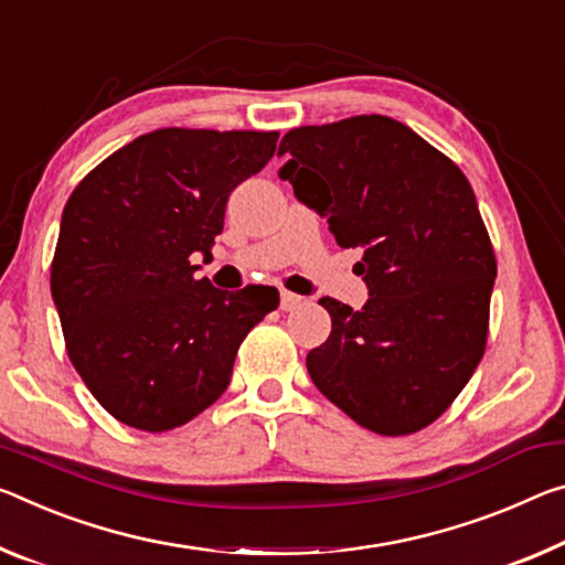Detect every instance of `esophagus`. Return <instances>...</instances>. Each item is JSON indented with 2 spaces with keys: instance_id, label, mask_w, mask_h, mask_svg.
Masks as SVG:
<instances>
[{
  "instance_id": "1",
  "label": "esophagus",
  "mask_w": 565,
  "mask_h": 565,
  "mask_svg": "<svg viewBox=\"0 0 565 565\" xmlns=\"http://www.w3.org/2000/svg\"><path fill=\"white\" fill-rule=\"evenodd\" d=\"M301 303H303V299L299 297V294L281 291V299H279V307H281V311H294V309H299Z\"/></svg>"
}]
</instances>
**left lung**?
I'll return each mask as SVG.
<instances>
[{
    "label": "left lung",
    "mask_w": 565,
    "mask_h": 565,
    "mask_svg": "<svg viewBox=\"0 0 565 565\" xmlns=\"http://www.w3.org/2000/svg\"><path fill=\"white\" fill-rule=\"evenodd\" d=\"M281 178L362 248L370 299L324 297L331 334L307 354L311 382L356 425L412 435L435 423L488 342L498 264L462 170L387 115L303 125L284 136Z\"/></svg>",
    "instance_id": "left-lung-1"
}]
</instances>
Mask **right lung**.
Instances as JSON below:
<instances>
[{"label": "right lung", "instance_id": "obj_1", "mask_svg": "<svg viewBox=\"0 0 565 565\" xmlns=\"http://www.w3.org/2000/svg\"><path fill=\"white\" fill-rule=\"evenodd\" d=\"M279 132L160 128L77 183L52 258L70 362L122 425L166 433L211 407L246 334L279 307L274 286L213 289L211 256L234 188L258 173Z\"/></svg>", "mask_w": 565, "mask_h": 565}]
</instances>
